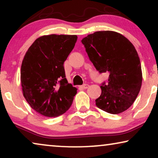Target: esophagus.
Listing matches in <instances>:
<instances>
[{"instance_id": "obj_1", "label": "esophagus", "mask_w": 158, "mask_h": 158, "mask_svg": "<svg viewBox=\"0 0 158 158\" xmlns=\"http://www.w3.org/2000/svg\"><path fill=\"white\" fill-rule=\"evenodd\" d=\"M81 88H83V89H87V88L89 87V85L88 84H84V85L80 86Z\"/></svg>"}]
</instances>
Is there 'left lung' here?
I'll return each mask as SVG.
<instances>
[{
	"label": "left lung",
	"instance_id": "1",
	"mask_svg": "<svg viewBox=\"0 0 158 158\" xmlns=\"http://www.w3.org/2000/svg\"><path fill=\"white\" fill-rule=\"evenodd\" d=\"M81 42L96 70L109 73L108 83L101 85L97 107L112 114L126 111L137 98L142 82L140 60L132 43L113 31H96Z\"/></svg>",
	"mask_w": 158,
	"mask_h": 158
}]
</instances>
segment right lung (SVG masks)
<instances>
[{"instance_id": "1", "label": "right lung", "mask_w": 158, "mask_h": 158, "mask_svg": "<svg viewBox=\"0 0 158 158\" xmlns=\"http://www.w3.org/2000/svg\"><path fill=\"white\" fill-rule=\"evenodd\" d=\"M77 40L76 35H44L25 54L21 68L23 97L43 116L57 117L65 113L77 94L65 78L63 66Z\"/></svg>"}]
</instances>
